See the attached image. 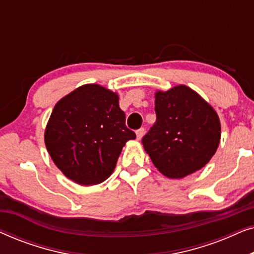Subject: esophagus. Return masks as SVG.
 <instances>
[{
    "instance_id": "1",
    "label": "esophagus",
    "mask_w": 254,
    "mask_h": 254,
    "mask_svg": "<svg viewBox=\"0 0 254 254\" xmlns=\"http://www.w3.org/2000/svg\"><path fill=\"white\" fill-rule=\"evenodd\" d=\"M144 131H145L144 128H140V129L136 130V137H137V140H141L142 136H143Z\"/></svg>"
}]
</instances>
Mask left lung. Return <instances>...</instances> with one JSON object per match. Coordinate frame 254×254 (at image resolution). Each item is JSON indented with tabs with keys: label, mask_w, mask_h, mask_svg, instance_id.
<instances>
[{
	"label": "left lung",
	"mask_w": 254,
	"mask_h": 254,
	"mask_svg": "<svg viewBox=\"0 0 254 254\" xmlns=\"http://www.w3.org/2000/svg\"><path fill=\"white\" fill-rule=\"evenodd\" d=\"M156 123L142 138L144 150L163 175L184 178L203 168L220 144L217 113L186 85L155 95Z\"/></svg>",
	"instance_id": "obj_1"
}]
</instances>
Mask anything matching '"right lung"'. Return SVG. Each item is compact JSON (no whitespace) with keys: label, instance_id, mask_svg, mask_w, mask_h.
Here are the masks:
<instances>
[{"label":"right lung","instance_id":"obj_1","mask_svg":"<svg viewBox=\"0 0 254 254\" xmlns=\"http://www.w3.org/2000/svg\"><path fill=\"white\" fill-rule=\"evenodd\" d=\"M136 135L126 126L119 97L98 84H86L59 100L45 130L55 165L81 185L109 178L123 147Z\"/></svg>","mask_w":254,"mask_h":254}]
</instances>
